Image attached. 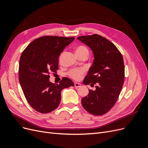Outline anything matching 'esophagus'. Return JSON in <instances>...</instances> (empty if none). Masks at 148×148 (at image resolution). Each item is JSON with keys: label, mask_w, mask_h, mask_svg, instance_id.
Wrapping results in <instances>:
<instances>
[{"label": "esophagus", "mask_w": 148, "mask_h": 148, "mask_svg": "<svg viewBox=\"0 0 148 148\" xmlns=\"http://www.w3.org/2000/svg\"><path fill=\"white\" fill-rule=\"evenodd\" d=\"M74 84H75V88H79L80 86H81V84L80 83H77V82H75V83H74Z\"/></svg>", "instance_id": "1"}]
</instances>
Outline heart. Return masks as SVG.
Instances as JSON below:
<instances>
[{
    "mask_svg": "<svg viewBox=\"0 0 148 148\" xmlns=\"http://www.w3.org/2000/svg\"><path fill=\"white\" fill-rule=\"evenodd\" d=\"M76 53H77V56L84 54V53L88 55L89 51L86 47L81 46L76 49ZM83 73L84 70L83 69H72L69 71V74L71 77H72L75 79H79L82 77V75L83 74Z\"/></svg>",
    "mask_w": 148,
    "mask_h": 148,
    "instance_id": "obj_1",
    "label": "heart"
}]
</instances>
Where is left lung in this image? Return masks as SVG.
Segmentation results:
<instances>
[{
  "label": "left lung",
  "mask_w": 148,
  "mask_h": 148,
  "mask_svg": "<svg viewBox=\"0 0 148 148\" xmlns=\"http://www.w3.org/2000/svg\"><path fill=\"white\" fill-rule=\"evenodd\" d=\"M77 39L91 49L95 58L83 83L91 86L96 84V90L89 89L82 104L89 113L101 115L114 106L122 90L125 76L123 57L113 43L100 35L79 36Z\"/></svg>",
  "instance_id": "1"
}]
</instances>
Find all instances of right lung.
<instances>
[{
  "label": "right lung",
  "instance_id": "1",
  "mask_svg": "<svg viewBox=\"0 0 148 148\" xmlns=\"http://www.w3.org/2000/svg\"><path fill=\"white\" fill-rule=\"evenodd\" d=\"M74 39L45 36L34 40L21 53L19 82L29 104L40 113H49L57 108L61 91L75 86L69 78L65 77L59 84L49 81V74L58 69L60 54Z\"/></svg>",
  "mask_w": 148,
  "mask_h": 148
}]
</instances>
